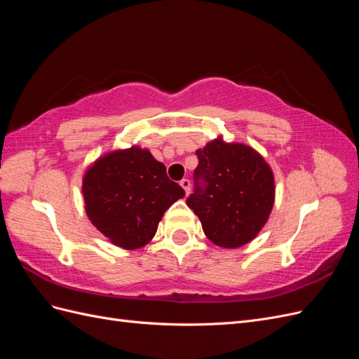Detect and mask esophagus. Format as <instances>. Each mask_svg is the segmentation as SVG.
<instances>
[{
    "label": "esophagus",
    "instance_id": "esophagus-1",
    "mask_svg": "<svg viewBox=\"0 0 359 359\" xmlns=\"http://www.w3.org/2000/svg\"><path fill=\"white\" fill-rule=\"evenodd\" d=\"M180 186L184 189V191H186V194L190 193V181H189V180L184 178V180L180 182Z\"/></svg>",
    "mask_w": 359,
    "mask_h": 359
}]
</instances>
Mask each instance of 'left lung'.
<instances>
[{
    "instance_id": "left-lung-1",
    "label": "left lung",
    "mask_w": 359,
    "mask_h": 359,
    "mask_svg": "<svg viewBox=\"0 0 359 359\" xmlns=\"http://www.w3.org/2000/svg\"><path fill=\"white\" fill-rule=\"evenodd\" d=\"M194 193L189 208L215 245L238 248L253 241L269 219L276 201L271 166L252 147L215 137L196 151Z\"/></svg>"
}]
</instances>
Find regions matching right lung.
Listing matches in <instances>:
<instances>
[{"instance_id": "add662e5", "label": "right lung", "mask_w": 359, "mask_h": 359, "mask_svg": "<svg viewBox=\"0 0 359 359\" xmlns=\"http://www.w3.org/2000/svg\"><path fill=\"white\" fill-rule=\"evenodd\" d=\"M85 212L114 245L137 250L153 240L163 214L186 196L149 149L133 145L100 156L82 178Z\"/></svg>"}]
</instances>
